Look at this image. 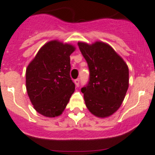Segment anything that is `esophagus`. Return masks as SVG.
<instances>
[{"label":"esophagus","mask_w":155,"mask_h":155,"mask_svg":"<svg viewBox=\"0 0 155 155\" xmlns=\"http://www.w3.org/2000/svg\"><path fill=\"white\" fill-rule=\"evenodd\" d=\"M79 79H75V80H74V83H75V84H76V87H79Z\"/></svg>","instance_id":"obj_1"}]
</instances>
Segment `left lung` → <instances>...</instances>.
I'll list each match as a JSON object with an SVG mask.
<instances>
[{
  "label": "left lung",
  "mask_w": 155,
  "mask_h": 155,
  "mask_svg": "<svg viewBox=\"0 0 155 155\" xmlns=\"http://www.w3.org/2000/svg\"><path fill=\"white\" fill-rule=\"evenodd\" d=\"M90 71L81 89L88 110L101 118L110 116L122 104L129 87V68L111 46L103 42L78 43Z\"/></svg>",
  "instance_id": "obj_1"
}]
</instances>
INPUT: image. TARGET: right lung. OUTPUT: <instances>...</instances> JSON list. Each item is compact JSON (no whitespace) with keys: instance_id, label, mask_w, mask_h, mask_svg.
<instances>
[{"instance_id":"add662e5","label":"right lung","mask_w":155,"mask_h":155,"mask_svg":"<svg viewBox=\"0 0 155 155\" xmlns=\"http://www.w3.org/2000/svg\"><path fill=\"white\" fill-rule=\"evenodd\" d=\"M71 44L52 40L40 48L26 68V91L35 110L46 117L62 113L75 91L70 77Z\"/></svg>"}]
</instances>
